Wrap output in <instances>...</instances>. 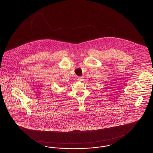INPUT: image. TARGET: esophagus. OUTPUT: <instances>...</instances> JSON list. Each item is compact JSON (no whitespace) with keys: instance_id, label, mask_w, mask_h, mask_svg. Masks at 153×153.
Listing matches in <instances>:
<instances>
[{"instance_id":"1","label":"esophagus","mask_w":153,"mask_h":153,"mask_svg":"<svg viewBox=\"0 0 153 153\" xmlns=\"http://www.w3.org/2000/svg\"><path fill=\"white\" fill-rule=\"evenodd\" d=\"M84 77L83 76H80V77H77V80H79V81H83L84 79Z\"/></svg>"}]
</instances>
